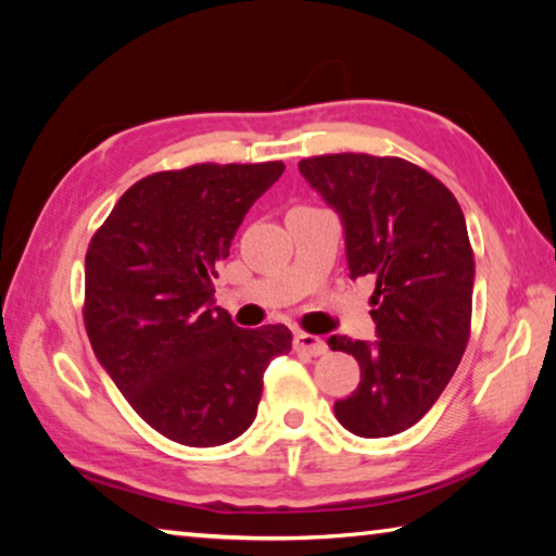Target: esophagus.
Segmentation results:
<instances>
[{"label":"esophagus","mask_w":556,"mask_h":556,"mask_svg":"<svg viewBox=\"0 0 556 556\" xmlns=\"http://www.w3.org/2000/svg\"><path fill=\"white\" fill-rule=\"evenodd\" d=\"M294 351L296 353H308V355H326L328 345L324 338L312 336V333H296L294 336Z\"/></svg>","instance_id":"34e87169"}]
</instances>
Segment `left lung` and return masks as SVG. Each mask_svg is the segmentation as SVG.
<instances>
[{
	"label": "left lung",
	"instance_id": "1",
	"mask_svg": "<svg viewBox=\"0 0 556 556\" xmlns=\"http://www.w3.org/2000/svg\"><path fill=\"white\" fill-rule=\"evenodd\" d=\"M299 172L341 215L351 279H375L378 341L328 338L361 365L336 419L355 437L400 434L439 400L468 345L476 262L464 211L437 176L400 156H308Z\"/></svg>",
	"mask_w": 556,
	"mask_h": 556
}]
</instances>
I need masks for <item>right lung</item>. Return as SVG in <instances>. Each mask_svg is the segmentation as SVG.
Segmentation results:
<instances>
[{"instance_id": "right-lung-1", "label": "right lung", "mask_w": 556, "mask_h": 556, "mask_svg": "<svg viewBox=\"0 0 556 556\" xmlns=\"http://www.w3.org/2000/svg\"><path fill=\"white\" fill-rule=\"evenodd\" d=\"M281 162L193 164L129 186L86 252L83 321L139 417L184 446L238 439L262 375L291 351L287 326L238 328L213 306L215 265Z\"/></svg>"}]
</instances>
